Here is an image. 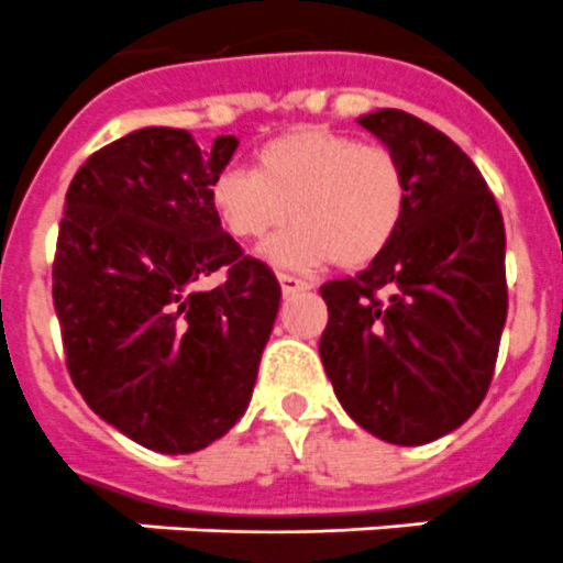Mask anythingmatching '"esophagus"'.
Listing matches in <instances>:
<instances>
[{
  "mask_svg": "<svg viewBox=\"0 0 563 563\" xmlns=\"http://www.w3.org/2000/svg\"><path fill=\"white\" fill-rule=\"evenodd\" d=\"M277 280H280V288L286 297L300 295V291H309L311 288V283L300 280V277H295V275H286V272H280V275H277Z\"/></svg>",
  "mask_w": 563,
  "mask_h": 563,
  "instance_id": "34e87169",
  "label": "esophagus"
}]
</instances>
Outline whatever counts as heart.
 I'll list each match as a JSON object with an SVG mask.
<instances>
[{"label":"heart","mask_w":563,"mask_h":563,"mask_svg":"<svg viewBox=\"0 0 563 563\" xmlns=\"http://www.w3.org/2000/svg\"><path fill=\"white\" fill-rule=\"evenodd\" d=\"M212 207L238 241L266 243L275 266L320 268L334 261L363 268L397 241L408 212V178L379 144L325 126H295L254 153V173L227 169L212 184Z\"/></svg>","instance_id":"b5f03b06"}]
</instances>
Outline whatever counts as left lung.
<instances>
[{
  "label": "left lung",
  "mask_w": 563,
  "mask_h": 563,
  "mask_svg": "<svg viewBox=\"0 0 563 563\" xmlns=\"http://www.w3.org/2000/svg\"><path fill=\"white\" fill-rule=\"evenodd\" d=\"M360 124L402 164L408 212L379 261L320 288V360L360 428L410 448L467 422L490 388L507 320L505 221L437 126L390 107Z\"/></svg>",
  "instance_id": "1"
}]
</instances>
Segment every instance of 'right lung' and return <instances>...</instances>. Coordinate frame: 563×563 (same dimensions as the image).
<instances>
[{"label": "right lung", "mask_w": 563, "mask_h": 563, "mask_svg": "<svg viewBox=\"0 0 563 563\" xmlns=\"http://www.w3.org/2000/svg\"><path fill=\"white\" fill-rule=\"evenodd\" d=\"M238 150L144 126L70 180L53 263L67 368L107 424L150 451L195 453L234 428L275 329L280 283L243 257L212 207ZM224 272L221 287L202 280Z\"/></svg>", "instance_id": "add662e5"}]
</instances>
